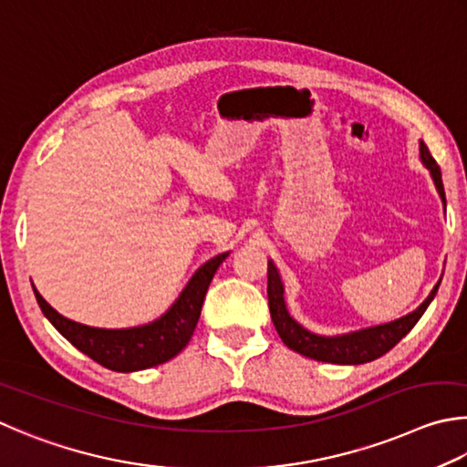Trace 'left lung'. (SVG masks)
I'll use <instances>...</instances> for the list:
<instances>
[{"label":"left lung","mask_w":467,"mask_h":467,"mask_svg":"<svg viewBox=\"0 0 467 467\" xmlns=\"http://www.w3.org/2000/svg\"><path fill=\"white\" fill-rule=\"evenodd\" d=\"M420 160L424 166L429 168L432 180H435L441 201L445 204V188H443V180H441V170L437 166L435 158L431 155L429 147L424 145V141H420ZM439 283L432 287L429 297L424 299L412 314L400 317V320H394V322L373 326V328L340 334V337H320V334L309 332L304 328V326L293 320L287 312V306H285V297H283L285 289H283L279 271H276L273 260H268L266 293H268V307H271V317H273L275 328L279 332L281 340L291 350L324 363L361 365V363L375 361V358L386 355L388 350L394 348L398 342L414 328V324L420 320V316L424 314V309L429 307L432 297L437 296Z\"/></svg>","instance_id":"8db88e82"}]
</instances>
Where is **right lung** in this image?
<instances>
[{
  "instance_id": "right-lung-1",
  "label": "right lung",
  "mask_w": 467,
  "mask_h": 467,
  "mask_svg": "<svg viewBox=\"0 0 467 467\" xmlns=\"http://www.w3.org/2000/svg\"><path fill=\"white\" fill-rule=\"evenodd\" d=\"M227 256L229 252H223V254L204 263L192 275V279L188 281L184 291L180 293V297L166 314L155 322L135 326V328L104 330L67 320L47 304L43 296L35 289V285H32V289H35L36 301L47 320L92 361L119 373L141 371L170 361L188 345L196 322H199L202 301L207 296L213 275L217 273L219 265Z\"/></svg>"
}]
</instances>
